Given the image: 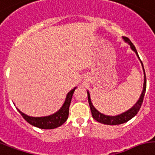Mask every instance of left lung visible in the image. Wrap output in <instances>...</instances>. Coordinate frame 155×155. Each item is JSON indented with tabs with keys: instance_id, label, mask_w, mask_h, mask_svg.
<instances>
[{
	"instance_id": "left-lung-1",
	"label": "left lung",
	"mask_w": 155,
	"mask_h": 155,
	"mask_svg": "<svg viewBox=\"0 0 155 155\" xmlns=\"http://www.w3.org/2000/svg\"><path fill=\"white\" fill-rule=\"evenodd\" d=\"M123 41H125L126 43H127L128 45H130V48L133 50V51L135 52L137 57L139 58V60H140L141 64L143 67V72H144V83H143V91L141 93L140 97H139V100L135 103L134 106L132 107L131 108H130L129 110H126L125 112L122 113L120 114H118V115H114V116H110V115H106V114H104L103 113L99 112V110L93 106L92 103H91V96L90 93H89L88 91H87V98H88V103L89 106L91 108V114H92L93 119H95L96 121L99 122V123H101L103 124H107V125H119V124H122V123H127V121H129L130 119H131L133 117H134L137 114V113L139 112V109H140L141 106H142V104H143V98H144V95H145L146 92V88H147V79H146V74L145 71H144V68H143V64L142 61H141L140 58L139 56V54L137 52V50L134 47V45L131 43V41L127 38V37H124L123 36Z\"/></svg>"
}]
</instances>
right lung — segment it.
<instances>
[{
	"label": "right lung",
	"mask_w": 155,
	"mask_h": 155,
	"mask_svg": "<svg viewBox=\"0 0 155 155\" xmlns=\"http://www.w3.org/2000/svg\"><path fill=\"white\" fill-rule=\"evenodd\" d=\"M76 87H74L72 90H71L68 94H67L66 99L62 105V107L52 114L48 115V116L44 117H32L28 116L25 114L22 111L16 108L20 114L23 116L24 119L26 120L31 125L36 127L41 128V129H54V128L59 127L60 126L64 124L67 121L68 118L69 114V107L71 104V98L73 95V93L75 91Z\"/></svg>",
	"instance_id": "obj_1"
}]
</instances>
